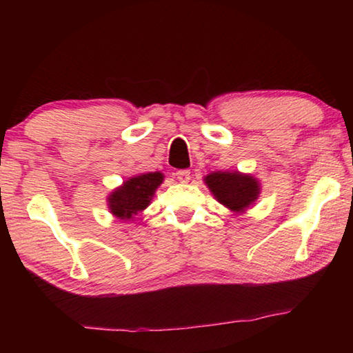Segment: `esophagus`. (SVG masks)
I'll return each mask as SVG.
<instances>
[{"label":"esophagus","mask_w":353,"mask_h":353,"mask_svg":"<svg viewBox=\"0 0 353 353\" xmlns=\"http://www.w3.org/2000/svg\"><path fill=\"white\" fill-rule=\"evenodd\" d=\"M176 177H177V181H179V182H182V183H187V182H190V179H191V176H190V171H188V170H181V171H177V172H176Z\"/></svg>","instance_id":"34e87169"}]
</instances>
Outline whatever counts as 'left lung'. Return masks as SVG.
<instances>
[{"label": "left lung", "instance_id": "8db88e82", "mask_svg": "<svg viewBox=\"0 0 353 353\" xmlns=\"http://www.w3.org/2000/svg\"><path fill=\"white\" fill-rule=\"evenodd\" d=\"M204 181L214 198L234 212H243L249 207L260 191L255 179L240 172H212Z\"/></svg>", "mask_w": 353, "mask_h": 353}]
</instances>
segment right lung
<instances>
[{
  "label": "right lung",
  "instance_id": "1",
  "mask_svg": "<svg viewBox=\"0 0 353 353\" xmlns=\"http://www.w3.org/2000/svg\"><path fill=\"white\" fill-rule=\"evenodd\" d=\"M163 182L160 172L135 176L123 183V187L113 191L109 198L110 212L119 219H130L148 207L155 188Z\"/></svg>",
  "mask_w": 353,
  "mask_h": 353
}]
</instances>
